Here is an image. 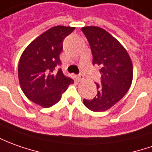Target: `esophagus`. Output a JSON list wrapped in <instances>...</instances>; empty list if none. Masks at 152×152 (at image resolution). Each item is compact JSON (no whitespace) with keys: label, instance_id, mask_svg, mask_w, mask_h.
<instances>
[{"label":"esophagus","instance_id":"34e87169","mask_svg":"<svg viewBox=\"0 0 152 152\" xmlns=\"http://www.w3.org/2000/svg\"><path fill=\"white\" fill-rule=\"evenodd\" d=\"M83 75L82 74H78V80H83Z\"/></svg>","mask_w":152,"mask_h":152}]
</instances>
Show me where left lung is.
Returning a JSON list of instances; mask_svg holds the SVG:
<instances>
[{"instance_id": "1", "label": "left lung", "mask_w": 152, "mask_h": 152, "mask_svg": "<svg viewBox=\"0 0 152 152\" xmlns=\"http://www.w3.org/2000/svg\"><path fill=\"white\" fill-rule=\"evenodd\" d=\"M93 54V64L98 65L101 83H96L98 94L83 104L94 112H103L118 102L129 90L133 67L127 51L107 31L97 26L83 27Z\"/></svg>"}]
</instances>
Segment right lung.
Wrapping results in <instances>:
<instances>
[{
  "label": "right lung",
  "mask_w": 152,
  "mask_h": 152,
  "mask_svg": "<svg viewBox=\"0 0 152 152\" xmlns=\"http://www.w3.org/2000/svg\"><path fill=\"white\" fill-rule=\"evenodd\" d=\"M74 27L57 26L46 30L33 40L22 53L18 65L19 82L23 93L34 103L50 107L61 99L72 78L66 77L60 69L59 54L63 41Z\"/></svg>",
  "instance_id": "obj_1"
}]
</instances>
